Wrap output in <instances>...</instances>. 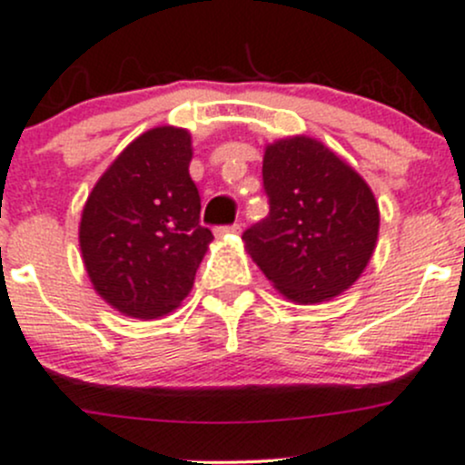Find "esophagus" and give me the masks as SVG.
Listing matches in <instances>:
<instances>
[{"label":"esophagus","mask_w":465,"mask_h":465,"mask_svg":"<svg viewBox=\"0 0 465 465\" xmlns=\"http://www.w3.org/2000/svg\"><path fill=\"white\" fill-rule=\"evenodd\" d=\"M213 233H215V236H218V238L229 236V233H233V236H238V233H241V224H229V227H215Z\"/></svg>","instance_id":"obj_1"}]
</instances>
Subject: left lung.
<instances>
[{
	"label": "left lung",
	"mask_w": 465,
	"mask_h": 465,
	"mask_svg": "<svg viewBox=\"0 0 465 465\" xmlns=\"http://www.w3.org/2000/svg\"><path fill=\"white\" fill-rule=\"evenodd\" d=\"M270 215L242 233L247 254L288 302H331L362 276L378 242L371 186L317 139H276L262 154Z\"/></svg>",
	"instance_id": "8db88e82"
}]
</instances>
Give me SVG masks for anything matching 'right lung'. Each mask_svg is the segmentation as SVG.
<instances>
[{
  "mask_svg": "<svg viewBox=\"0 0 465 465\" xmlns=\"http://www.w3.org/2000/svg\"><path fill=\"white\" fill-rule=\"evenodd\" d=\"M191 159L189 130L157 125L125 145L87 195L83 262L98 297L121 315L159 320L193 288L213 233L200 224Z\"/></svg>",
  "mask_w": 465,
  "mask_h": 465,
  "instance_id": "add662e5",
  "label": "right lung"
}]
</instances>
